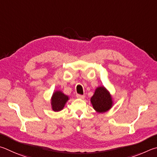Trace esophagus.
Instances as JSON below:
<instances>
[{"mask_svg":"<svg viewBox=\"0 0 157 157\" xmlns=\"http://www.w3.org/2000/svg\"><path fill=\"white\" fill-rule=\"evenodd\" d=\"M76 97L78 98H82V99H83V98H85V95L76 94Z\"/></svg>","mask_w":157,"mask_h":157,"instance_id":"34e87169","label":"esophagus"}]
</instances>
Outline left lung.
Masks as SVG:
<instances>
[{"label": "left lung", "mask_w": 157, "mask_h": 157, "mask_svg": "<svg viewBox=\"0 0 157 157\" xmlns=\"http://www.w3.org/2000/svg\"><path fill=\"white\" fill-rule=\"evenodd\" d=\"M90 101L93 108L98 113H104L108 111L113 105L112 95L104 86L97 87L94 95L90 98Z\"/></svg>", "instance_id": "1"}]
</instances>
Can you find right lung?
Masks as SVG:
<instances>
[{
	"mask_svg": "<svg viewBox=\"0 0 157 157\" xmlns=\"http://www.w3.org/2000/svg\"><path fill=\"white\" fill-rule=\"evenodd\" d=\"M69 100V97L65 95L60 90L55 91L52 96L51 105L52 109L54 112H59L62 110L65 105Z\"/></svg>",
	"mask_w": 157,
	"mask_h": 157,
	"instance_id": "add662e5",
	"label": "right lung"
}]
</instances>
